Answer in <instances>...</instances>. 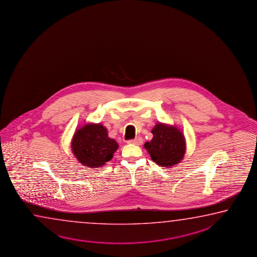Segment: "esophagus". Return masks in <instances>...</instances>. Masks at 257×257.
Returning a JSON list of instances; mask_svg holds the SVG:
<instances>
[{"mask_svg": "<svg viewBox=\"0 0 257 257\" xmlns=\"http://www.w3.org/2000/svg\"><path fill=\"white\" fill-rule=\"evenodd\" d=\"M127 143L133 144V145H136V146H140L141 144L143 143V140L139 137V138H137L135 140L127 141Z\"/></svg>", "mask_w": 257, "mask_h": 257, "instance_id": "34e87169", "label": "esophagus"}]
</instances>
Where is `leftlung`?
Segmentation results:
<instances>
[{
    "label": "left lung",
    "mask_w": 257,
    "mask_h": 257,
    "mask_svg": "<svg viewBox=\"0 0 257 257\" xmlns=\"http://www.w3.org/2000/svg\"><path fill=\"white\" fill-rule=\"evenodd\" d=\"M153 139L144 144L153 162L172 168L182 161L186 152V140L181 128L167 123H157L151 131Z\"/></svg>",
    "instance_id": "1"
}]
</instances>
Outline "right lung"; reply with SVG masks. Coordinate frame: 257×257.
<instances>
[{
  "label": "right lung",
  "instance_id": "add662e5",
  "mask_svg": "<svg viewBox=\"0 0 257 257\" xmlns=\"http://www.w3.org/2000/svg\"><path fill=\"white\" fill-rule=\"evenodd\" d=\"M118 148L108 130L100 123L86 122L76 127L71 140V150L81 165L100 168L110 161Z\"/></svg>",
  "mask_w": 257,
  "mask_h": 257
}]
</instances>
